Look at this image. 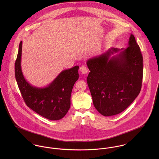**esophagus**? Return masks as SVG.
<instances>
[{
  "label": "esophagus",
  "instance_id": "obj_1",
  "mask_svg": "<svg viewBox=\"0 0 159 159\" xmlns=\"http://www.w3.org/2000/svg\"><path fill=\"white\" fill-rule=\"evenodd\" d=\"M80 70L81 73H82L83 74H86L88 72V69L86 66H83L80 67Z\"/></svg>",
  "mask_w": 159,
  "mask_h": 159
}]
</instances>
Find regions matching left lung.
<instances>
[{"label": "left lung", "instance_id": "8db88e82", "mask_svg": "<svg viewBox=\"0 0 159 159\" xmlns=\"http://www.w3.org/2000/svg\"><path fill=\"white\" fill-rule=\"evenodd\" d=\"M87 83L96 110L104 116L124 111L139 93L143 56L131 34L125 49L110 48L89 59Z\"/></svg>", "mask_w": 159, "mask_h": 159}]
</instances>
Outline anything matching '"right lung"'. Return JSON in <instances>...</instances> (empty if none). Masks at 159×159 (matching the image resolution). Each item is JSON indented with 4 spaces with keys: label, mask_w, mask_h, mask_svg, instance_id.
Segmentation results:
<instances>
[{
    "label": "right lung",
    "mask_w": 159,
    "mask_h": 159,
    "mask_svg": "<svg viewBox=\"0 0 159 159\" xmlns=\"http://www.w3.org/2000/svg\"><path fill=\"white\" fill-rule=\"evenodd\" d=\"M22 46L21 41L15 64V73L25 104L35 113L49 120H57L63 118L70 107L72 89L79 78V66L62 71L46 86H34L25 80L22 71Z\"/></svg>",
    "instance_id": "1"
}]
</instances>
